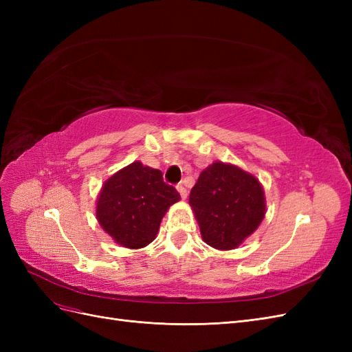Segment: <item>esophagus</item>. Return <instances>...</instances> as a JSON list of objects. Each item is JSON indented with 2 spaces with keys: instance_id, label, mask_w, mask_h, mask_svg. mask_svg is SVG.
<instances>
[{
  "instance_id": "34e87169",
  "label": "esophagus",
  "mask_w": 352,
  "mask_h": 352,
  "mask_svg": "<svg viewBox=\"0 0 352 352\" xmlns=\"http://www.w3.org/2000/svg\"><path fill=\"white\" fill-rule=\"evenodd\" d=\"M176 189H177V192L180 194V197H182V199H186V197H188V190H186V188H185L182 184H179V185L176 186Z\"/></svg>"
}]
</instances>
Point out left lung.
I'll return each mask as SVG.
<instances>
[{"mask_svg": "<svg viewBox=\"0 0 352 352\" xmlns=\"http://www.w3.org/2000/svg\"><path fill=\"white\" fill-rule=\"evenodd\" d=\"M192 208L202 241L210 247L235 250L257 230L265 216L260 180L235 164L214 162L201 172L190 189Z\"/></svg>", "mask_w": 352, "mask_h": 352, "instance_id": "1", "label": "left lung"}]
</instances>
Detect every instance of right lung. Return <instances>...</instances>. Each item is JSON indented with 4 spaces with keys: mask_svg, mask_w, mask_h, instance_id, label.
I'll list each match as a JSON object with an SVG mask.
<instances>
[{
    "mask_svg": "<svg viewBox=\"0 0 352 352\" xmlns=\"http://www.w3.org/2000/svg\"><path fill=\"white\" fill-rule=\"evenodd\" d=\"M179 199L160 170L133 162L105 180L95 214L116 243L140 250L155 239L162 219Z\"/></svg>",
    "mask_w": 352,
    "mask_h": 352,
    "instance_id": "right-lung-1",
    "label": "right lung"
}]
</instances>
